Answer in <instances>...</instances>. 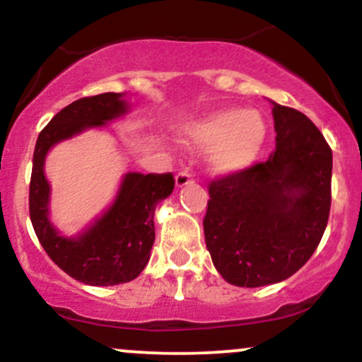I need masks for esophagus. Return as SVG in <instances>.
<instances>
[{"instance_id": "obj_1", "label": "esophagus", "mask_w": 362, "mask_h": 362, "mask_svg": "<svg viewBox=\"0 0 362 362\" xmlns=\"http://www.w3.org/2000/svg\"><path fill=\"white\" fill-rule=\"evenodd\" d=\"M190 182H192V173H190L189 170H182V172H178L175 175L177 187H185L189 185Z\"/></svg>"}]
</instances>
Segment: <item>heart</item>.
I'll list each match as a JSON object with an SVG mask.
<instances>
[{"instance_id":"obj_1","label":"heart","mask_w":362,"mask_h":362,"mask_svg":"<svg viewBox=\"0 0 362 362\" xmlns=\"http://www.w3.org/2000/svg\"><path fill=\"white\" fill-rule=\"evenodd\" d=\"M267 138V122L257 110L224 109L209 115L189 132L190 144L214 148L211 165L223 173L247 168Z\"/></svg>"}]
</instances>
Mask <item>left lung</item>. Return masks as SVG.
<instances>
[{"instance_id": "obj_1", "label": "left lung", "mask_w": 362, "mask_h": 362, "mask_svg": "<svg viewBox=\"0 0 362 362\" xmlns=\"http://www.w3.org/2000/svg\"><path fill=\"white\" fill-rule=\"evenodd\" d=\"M274 103V102H272ZM276 151L214 178L206 247L223 279L240 288L281 282L317 250L332 202V149L300 110L274 103Z\"/></svg>"}]
</instances>
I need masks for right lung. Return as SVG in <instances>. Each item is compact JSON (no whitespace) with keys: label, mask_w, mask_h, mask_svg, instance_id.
<instances>
[{"label":"right lung","mask_w":362,"mask_h":362,"mask_svg":"<svg viewBox=\"0 0 362 362\" xmlns=\"http://www.w3.org/2000/svg\"><path fill=\"white\" fill-rule=\"evenodd\" d=\"M127 112L122 93H100L69 103L40 131L32 165L28 211L37 238L57 267L83 284L129 282L146 267L155 242V207L172 194V173H127L114 204L78 238L57 233L49 221L44 160L54 144L88 127L103 126Z\"/></svg>","instance_id":"right-lung-1"}]
</instances>
